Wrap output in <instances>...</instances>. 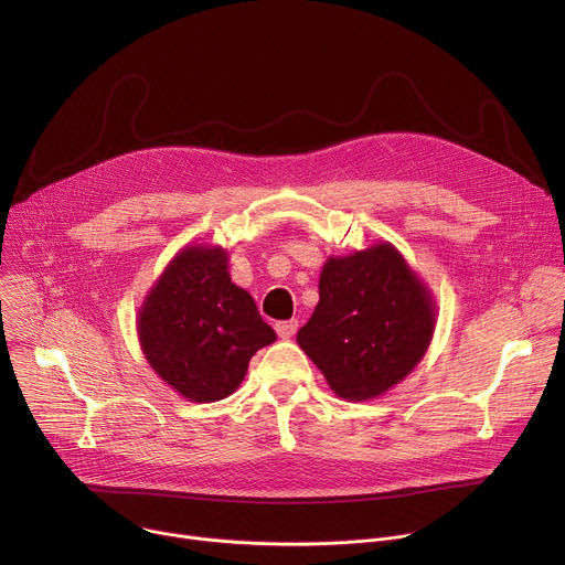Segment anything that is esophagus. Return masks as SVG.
<instances>
[{"label": "esophagus", "instance_id": "obj_1", "mask_svg": "<svg viewBox=\"0 0 565 565\" xmlns=\"http://www.w3.org/2000/svg\"><path fill=\"white\" fill-rule=\"evenodd\" d=\"M297 319H288V321H279V324L275 327V331H277V335L281 338V340H290L295 333H297Z\"/></svg>", "mask_w": 565, "mask_h": 565}]
</instances>
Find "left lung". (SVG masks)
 <instances>
[{
    "label": "left lung",
    "mask_w": 565,
    "mask_h": 565,
    "mask_svg": "<svg viewBox=\"0 0 565 565\" xmlns=\"http://www.w3.org/2000/svg\"><path fill=\"white\" fill-rule=\"evenodd\" d=\"M438 308L427 281L391 241L329 257L299 349L349 402L384 395L425 358Z\"/></svg>",
    "instance_id": "8db88e82"
}]
</instances>
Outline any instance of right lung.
<instances>
[{"instance_id":"obj_1","label":"right lung","mask_w":565,"mask_h":565,"mask_svg":"<svg viewBox=\"0 0 565 565\" xmlns=\"http://www.w3.org/2000/svg\"><path fill=\"white\" fill-rule=\"evenodd\" d=\"M227 266L223 246H183L149 286L136 317L147 364L199 405L232 395L250 358L277 340Z\"/></svg>"}]
</instances>
